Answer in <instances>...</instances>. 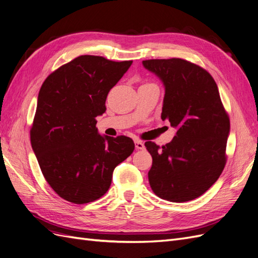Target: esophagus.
<instances>
[{
	"label": "esophagus",
	"instance_id": "obj_1",
	"mask_svg": "<svg viewBox=\"0 0 258 258\" xmlns=\"http://www.w3.org/2000/svg\"><path fill=\"white\" fill-rule=\"evenodd\" d=\"M135 144H136V148H137V150H144V148H145L144 143H143L142 141H140V140H136Z\"/></svg>",
	"mask_w": 258,
	"mask_h": 258
}]
</instances>
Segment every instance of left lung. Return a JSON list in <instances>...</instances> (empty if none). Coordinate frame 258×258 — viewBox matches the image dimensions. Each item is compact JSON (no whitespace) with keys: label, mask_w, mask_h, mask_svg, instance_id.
<instances>
[{"label":"left lung","mask_w":258,"mask_h":258,"mask_svg":"<svg viewBox=\"0 0 258 258\" xmlns=\"http://www.w3.org/2000/svg\"><path fill=\"white\" fill-rule=\"evenodd\" d=\"M143 67L165 86L161 119L176 129L161 148L145 142L153 158L148 181L158 197L185 202L212 186L226 163L229 117L213 77L179 58L144 60Z\"/></svg>","instance_id":"obj_1"}]
</instances>
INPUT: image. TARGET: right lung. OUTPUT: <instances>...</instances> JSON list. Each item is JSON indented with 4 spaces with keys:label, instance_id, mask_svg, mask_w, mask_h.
<instances>
[{
    "label": "right lung",
    "instance_id": "obj_1",
    "mask_svg": "<svg viewBox=\"0 0 258 258\" xmlns=\"http://www.w3.org/2000/svg\"><path fill=\"white\" fill-rule=\"evenodd\" d=\"M132 61L80 56L52 72L38 92L31 145L42 173L61 198L84 205L102 197L113 171L135 150L132 139L101 136L96 117Z\"/></svg>",
    "mask_w": 258,
    "mask_h": 258
}]
</instances>
